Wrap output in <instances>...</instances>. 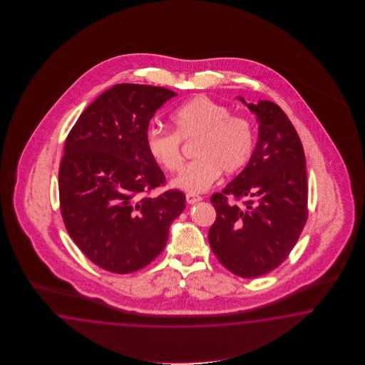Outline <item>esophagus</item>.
I'll list each match as a JSON object with an SVG mask.
<instances>
[{
  "mask_svg": "<svg viewBox=\"0 0 365 365\" xmlns=\"http://www.w3.org/2000/svg\"><path fill=\"white\" fill-rule=\"evenodd\" d=\"M202 200V197L200 195H195V194H186V202L189 203V205H194V203H197V202H200Z\"/></svg>",
  "mask_w": 365,
  "mask_h": 365,
  "instance_id": "1",
  "label": "esophagus"
}]
</instances>
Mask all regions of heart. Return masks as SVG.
Segmentation results:
<instances>
[{
  "instance_id": "b5f03b06",
  "label": "heart",
  "mask_w": 365,
  "mask_h": 365,
  "mask_svg": "<svg viewBox=\"0 0 365 365\" xmlns=\"http://www.w3.org/2000/svg\"><path fill=\"white\" fill-rule=\"evenodd\" d=\"M173 130L148 128L145 145L148 155L160 168L179 170L181 140H197L193 162L186 164L171 185L189 194L203 193L220 176L231 175L248 163L253 146L255 130L248 118L231 115L225 104L198 95L181 104L171 115Z\"/></svg>"
}]
</instances>
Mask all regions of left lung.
Masks as SVG:
<instances>
[{"mask_svg": "<svg viewBox=\"0 0 365 365\" xmlns=\"http://www.w3.org/2000/svg\"><path fill=\"white\" fill-rule=\"evenodd\" d=\"M257 116L258 140L247 167L211 195L217 219L210 247L227 270L256 278L278 267L303 231L308 217V184L303 145L279 106L269 101L248 104ZM244 197V205L226 197Z\"/></svg>", "mask_w": 365, "mask_h": 365, "instance_id": "8db88e82", "label": "left lung"}]
</instances>
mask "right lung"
Returning <instances> with one entry per match:
<instances>
[{
    "instance_id": "add662e5",
    "label": "right lung",
    "mask_w": 365,
    "mask_h": 365,
    "mask_svg": "<svg viewBox=\"0 0 365 365\" xmlns=\"http://www.w3.org/2000/svg\"><path fill=\"white\" fill-rule=\"evenodd\" d=\"M176 95L156 86L115 85L82 112L65 140L62 219L78 248L107 272L129 274L153 262L185 209L180 190L145 197L165 181L145 134L156 110Z\"/></svg>"
}]
</instances>
